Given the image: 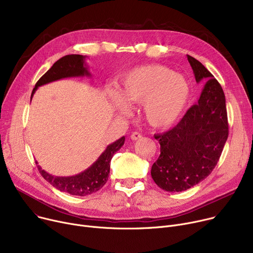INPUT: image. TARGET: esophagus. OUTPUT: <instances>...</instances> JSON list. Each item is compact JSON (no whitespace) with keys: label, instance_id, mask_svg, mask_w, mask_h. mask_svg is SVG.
<instances>
[{"label":"esophagus","instance_id":"34e87169","mask_svg":"<svg viewBox=\"0 0 253 253\" xmlns=\"http://www.w3.org/2000/svg\"><path fill=\"white\" fill-rule=\"evenodd\" d=\"M130 139L132 141H138L140 139H142V134L138 131H133L131 134H130Z\"/></svg>","mask_w":253,"mask_h":253}]
</instances>
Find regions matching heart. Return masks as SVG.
Wrapping results in <instances>:
<instances>
[{"mask_svg": "<svg viewBox=\"0 0 253 253\" xmlns=\"http://www.w3.org/2000/svg\"><path fill=\"white\" fill-rule=\"evenodd\" d=\"M107 94L122 115L129 114L128 104H144L147 122L162 128L181 118L190 98V85L184 76L167 67L149 65L127 72L122 79L121 91L109 88Z\"/></svg>", "mask_w": 253, "mask_h": 253, "instance_id": "heart-1", "label": "heart"}]
</instances>
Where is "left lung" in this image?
Listing matches in <instances>:
<instances>
[{"mask_svg": "<svg viewBox=\"0 0 253 253\" xmlns=\"http://www.w3.org/2000/svg\"><path fill=\"white\" fill-rule=\"evenodd\" d=\"M197 83L205 81L200 99L170 130L155 135L160 156L151 175L169 192L186 190L208 177L217 165L228 138L224 91L207 68L187 55Z\"/></svg>", "mask_w": 253, "mask_h": 253, "instance_id": "obj_1", "label": "left lung"}]
</instances>
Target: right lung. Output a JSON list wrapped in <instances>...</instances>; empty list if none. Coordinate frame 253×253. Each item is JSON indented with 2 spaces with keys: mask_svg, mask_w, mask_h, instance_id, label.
<instances>
[{
  "mask_svg": "<svg viewBox=\"0 0 253 253\" xmlns=\"http://www.w3.org/2000/svg\"><path fill=\"white\" fill-rule=\"evenodd\" d=\"M85 60L86 55L68 54L63 56L59 61H56L35 84L31 94V99L37 88L42 85L65 79V78L91 77ZM125 140L126 138L122 137L118 141L108 145L98 159L90 167L73 176H54L44 171L40 165L37 167L42 177L56 189L68 192L72 196L85 197L98 191L106 183L109 175L110 161L112 156L115 152H118L124 146Z\"/></svg>",
  "mask_w": 253,
  "mask_h": 253,
  "instance_id": "obj_1",
  "label": "right lung"
}]
</instances>
